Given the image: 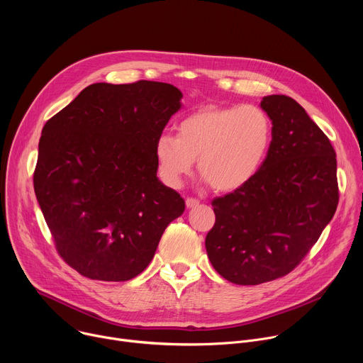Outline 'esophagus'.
Returning a JSON list of instances; mask_svg holds the SVG:
<instances>
[{"label": "esophagus", "instance_id": "obj_1", "mask_svg": "<svg viewBox=\"0 0 363 363\" xmlns=\"http://www.w3.org/2000/svg\"><path fill=\"white\" fill-rule=\"evenodd\" d=\"M185 203H186V208H194V206L199 205V201L195 199V198H186Z\"/></svg>", "mask_w": 363, "mask_h": 363}]
</instances>
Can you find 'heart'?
Instances as JSON below:
<instances>
[{
    "label": "heart",
    "mask_w": 363,
    "mask_h": 363,
    "mask_svg": "<svg viewBox=\"0 0 363 363\" xmlns=\"http://www.w3.org/2000/svg\"><path fill=\"white\" fill-rule=\"evenodd\" d=\"M272 135V121L257 105L202 108L177 125V136L161 133L155 140L160 178L179 188L198 158V171L216 191H237L263 168Z\"/></svg>",
    "instance_id": "b5f03b06"
}]
</instances>
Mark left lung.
<instances>
[{"label": "left lung", "instance_id": "1", "mask_svg": "<svg viewBox=\"0 0 363 363\" xmlns=\"http://www.w3.org/2000/svg\"><path fill=\"white\" fill-rule=\"evenodd\" d=\"M273 125L263 168L247 185L213 201L205 248L225 280L255 286L289 274L335 216L336 153L320 128L284 94L264 96Z\"/></svg>", "mask_w": 363, "mask_h": 363}]
</instances>
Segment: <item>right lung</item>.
<instances>
[{
  "label": "right lung",
  "mask_w": 363,
  "mask_h": 363,
  "mask_svg": "<svg viewBox=\"0 0 363 363\" xmlns=\"http://www.w3.org/2000/svg\"><path fill=\"white\" fill-rule=\"evenodd\" d=\"M172 84L94 83L43 128L34 191L63 260L82 276L140 274L185 201L157 177L155 140L182 108Z\"/></svg>",
  "instance_id": "obj_1"
}]
</instances>
